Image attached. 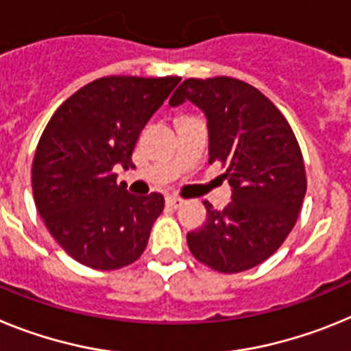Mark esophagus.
I'll use <instances>...</instances> for the list:
<instances>
[{"label":"esophagus","mask_w":351,"mask_h":351,"mask_svg":"<svg viewBox=\"0 0 351 351\" xmlns=\"http://www.w3.org/2000/svg\"><path fill=\"white\" fill-rule=\"evenodd\" d=\"M166 203L169 206H173V208H178V206L184 205V199H182V197H178V196H167Z\"/></svg>","instance_id":"1"}]
</instances>
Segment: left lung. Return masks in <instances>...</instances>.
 <instances>
[{"label": "left lung", "mask_w": 351, "mask_h": 351, "mask_svg": "<svg viewBox=\"0 0 351 351\" xmlns=\"http://www.w3.org/2000/svg\"><path fill=\"white\" fill-rule=\"evenodd\" d=\"M191 100L206 114L208 162L226 167L231 201L187 233L197 261L222 274L263 263L293 230L306 196L304 157L282 112L258 88L233 77L185 79L169 99Z\"/></svg>", "instance_id": "8db88e82"}]
</instances>
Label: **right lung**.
<instances>
[{"instance_id": "1", "label": "right lung", "mask_w": 351, "mask_h": 351, "mask_svg": "<svg viewBox=\"0 0 351 351\" xmlns=\"http://www.w3.org/2000/svg\"><path fill=\"white\" fill-rule=\"evenodd\" d=\"M180 77H100L56 109L36 145L33 197L45 228L84 267L118 270L145 251L164 196H134L114 166L134 167L139 134Z\"/></svg>"}]
</instances>
